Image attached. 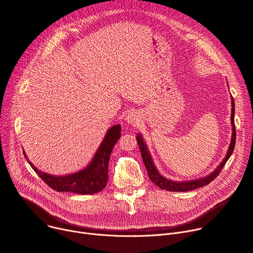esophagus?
<instances>
[{
  "mask_svg": "<svg viewBox=\"0 0 253 253\" xmlns=\"http://www.w3.org/2000/svg\"><path fill=\"white\" fill-rule=\"evenodd\" d=\"M125 121L128 123V124H135L139 121V115L137 112L135 111H131L127 114L126 118H125Z\"/></svg>",
  "mask_w": 253,
  "mask_h": 253,
  "instance_id": "34e87169",
  "label": "esophagus"
}]
</instances>
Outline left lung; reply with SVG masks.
<instances>
[{"instance_id": "obj_1", "label": "left lung", "mask_w": 253, "mask_h": 253, "mask_svg": "<svg viewBox=\"0 0 253 253\" xmlns=\"http://www.w3.org/2000/svg\"><path fill=\"white\" fill-rule=\"evenodd\" d=\"M232 99V114H231V124H232V138H231V143L229 150L227 152V155H225L224 159L221 161V163L211 172V173L205 177H201L198 179H194V180H183V181H174L168 179L166 177H164L163 175L160 174V172L158 171V169L156 168V165L153 161V158L150 154V151L148 149L147 143L144 142L143 137L141 134H137L136 136V140L138 142L139 145V150L141 153V157H142V161L144 163L145 168H147L148 171V175L150 177V179L153 181V183H155L158 188H160L162 190L165 191H169V192H188V191H192V190H196L198 188H202L204 185H207L208 183H210L212 180H213L218 174L219 172L221 171V169L223 168L224 164L227 163V161L229 160V158L231 157V155L234 152L235 149V143H236V128H235V121H234V117H235V102L233 97Z\"/></svg>"}]
</instances>
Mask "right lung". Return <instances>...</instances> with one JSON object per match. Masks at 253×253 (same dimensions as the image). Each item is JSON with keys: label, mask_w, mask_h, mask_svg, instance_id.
<instances>
[{"label": "right lung", "mask_w": 253, "mask_h": 253, "mask_svg": "<svg viewBox=\"0 0 253 253\" xmlns=\"http://www.w3.org/2000/svg\"><path fill=\"white\" fill-rule=\"evenodd\" d=\"M121 137V125L111 127L100 143L90 163L75 173L68 175H52L39 170L29 161L36 173L41 177L50 188L57 192H70L79 195H92L102 191L109 179V161L113 148ZM24 157H26L23 151Z\"/></svg>", "instance_id": "obj_1"}]
</instances>
